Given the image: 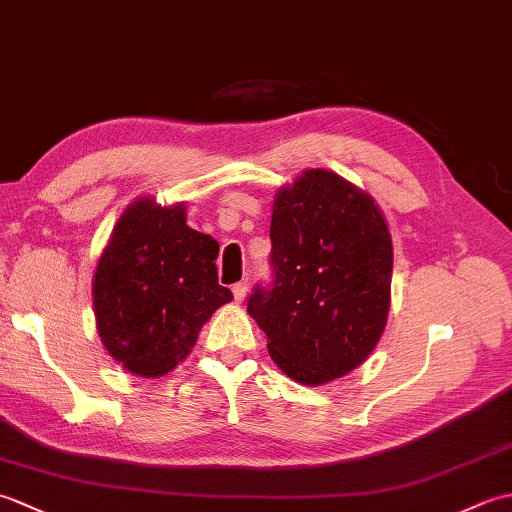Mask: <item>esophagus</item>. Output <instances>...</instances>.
<instances>
[{
    "mask_svg": "<svg viewBox=\"0 0 512 512\" xmlns=\"http://www.w3.org/2000/svg\"><path fill=\"white\" fill-rule=\"evenodd\" d=\"M246 292H248V281H246V279L237 281V284L233 286V295H235V301H244V299H246Z\"/></svg>",
    "mask_w": 512,
    "mask_h": 512,
    "instance_id": "esophagus-1",
    "label": "esophagus"
}]
</instances>
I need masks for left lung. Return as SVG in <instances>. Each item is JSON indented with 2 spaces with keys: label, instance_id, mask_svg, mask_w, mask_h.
Instances as JSON below:
<instances>
[{
  "label": "left lung",
  "instance_id": "left-lung-1",
  "mask_svg": "<svg viewBox=\"0 0 512 512\" xmlns=\"http://www.w3.org/2000/svg\"><path fill=\"white\" fill-rule=\"evenodd\" d=\"M268 286L248 314L273 361L297 383L323 385L361 365L385 330L394 248L367 193L310 169L275 198Z\"/></svg>",
  "mask_w": 512,
  "mask_h": 512
}]
</instances>
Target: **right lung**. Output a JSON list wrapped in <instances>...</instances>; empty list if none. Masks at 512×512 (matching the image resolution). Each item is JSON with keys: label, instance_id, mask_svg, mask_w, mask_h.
I'll return each instance as SVG.
<instances>
[{"label": "right lung", "instance_id": "obj_1", "mask_svg": "<svg viewBox=\"0 0 512 512\" xmlns=\"http://www.w3.org/2000/svg\"><path fill=\"white\" fill-rule=\"evenodd\" d=\"M220 244L187 226L184 204L138 200L94 273L101 341L132 374L156 378L191 354L204 321L233 299L217 281Z\"/></svg>", "mask_w": 512, "mask_h": 512}]
</instances>
